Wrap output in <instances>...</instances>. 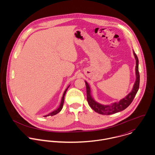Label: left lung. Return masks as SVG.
Returning <instances> with one entry per match:
<instances>
[{"label":"left lung","mask_w":155,"mask_h":155,"mask_svg":"<svg viewBox=\"0 0 155 155\" xmlns=\"http://www.w3.org/2000/svg\"><path fill=\"white\" fill-rule=\"evenodd\" d=\"M134 55L136 60V66H135V74H136V80L134 85L133 90L131 92L126 96L124 98L120 100L119 101L114 103L111 105H103L100 104L95 101L91 95V90L88 84L85 82L87 87V101L89 106L95 111V112L101 114L109 115L117 113L119 111L124 110L127 108L130 104L133 102V100L139 89L140 85V74L138 71V59L136 54L134 51Z\"/></svg>","instance_id":"8db88e82"}]
</instances>
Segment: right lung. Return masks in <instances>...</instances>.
<instances>
[{
	"label": "right lung",
	"instance_id": "1",
	"mask_svg": "<svg viewBox=\"0 0 155 155\" xmlns=\"http://www.w3.org/2000/svg\"><path fill=\"white\" fill-rule=\"evenodd\" d=\"M69 86H70V85H69ZM69 86L66 89V90L64 91V94H63V97H62V99H61V103H60V105L59 107H58L57 110H54V111H52V112L49 113V114H47V115H45V116H44V117H47V116H54V115H55V114H57V113H58L61 110V109H62V108H63V104H64V95H65V94H66L67 90Z\"/></svg>",
	"mask_w": 155,
	"mask_h": 155
}]
</instances>
